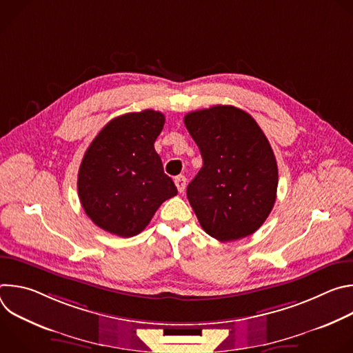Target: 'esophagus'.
<instances>
[{"label":"esophagus","instance_id":"1","mask_svg":"<svg viewBox=\"0 0 353 353\" xmlns=\"http://www.w3.org/2000/svg\"><path fill=\"white\" fill-rule=\"evenodd\" d=\"M185 183H187V179H185L184 176H177V177L174 179V184H176V187H177V190H179V192H183V191H184Z\"/></svg>","mask_w":353,"mask_h":353}]
</instances>
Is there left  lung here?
Wrapping results in <instances>:
<instances>
[{
  "label": "left lung",
  "instance_id": "obj_1",
  "mask_svg": "<svg viewBox=\"0 0 353 353\" xmlns=\"http://www.w3.org/2000/svg\"><path fill=\"white\" fill-rule=\"evenodd\" d=\"M203 168L187 187L199 225L216 240L254 233L276 199L274 150L256 120L234 106H212L185 114Z\"/></svg>",
  "mask_w": 353,
  "mask_h": 353
}]
</instances>
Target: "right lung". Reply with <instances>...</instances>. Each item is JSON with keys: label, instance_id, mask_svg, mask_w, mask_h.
<instances>
[{"label": "right lung", "instance_id": "right-lung-1", "mask_svg": "<svg viewBox=\"0 0 353 353\" xmlns=\"http://www.w3.org/2000/svg\"><path fill=\"white\" fill-rule=\"evenodd\" d=\"M163 125L161 112L127 113L109 121L86 149L78 194L86 215L100 229L132 237L177 194L154 146Z\"/></svg>", "mask_w": 353, "mask_h": 353}]
</instances>
